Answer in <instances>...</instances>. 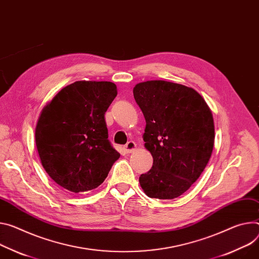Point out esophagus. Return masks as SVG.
<instances>
[{"instance_id": "esophagus-1", "label": "esophagus", "mask_w": 259, "mask_h": 259, "mask_svg": "<svg viewBox=\"0 0 259 259\" xmlns=\"http://www.w3.org/2000/svg\"><path fill=\"white\" fill-rule=\"evenodd\" d=\"M136 149V144L134 142H132V140H130V142H128L125 147H124V150L127 154H130L132 152H134Z\"/></svg>"}]
</instances>
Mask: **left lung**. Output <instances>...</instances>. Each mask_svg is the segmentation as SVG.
Listing matches in <instances>:
<instances>
[{
    "instance_id": "8db88e82",
    "label": "left lung",
    "mask_w": 259,
    "mask_h": 259,
    "mask_svg": "<svg viewBox=\"0 0 259 259\" xmlns=\"http://www.w3.org/2000/svg\"><path fill=\"white\" fill-rule=\"evenodd\" d=\"M133 95L145 115V147L154 160L139 184L149 197L177 198L200 177L210 158L213 114L194 89L179 83L139 82Z\"/></svg>"
}]
</instances>
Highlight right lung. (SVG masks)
Listing matches in <instances>:
<instances>
[{
	"label": "right lung",
	"mask_w": 259,
	"mask_h": 259,
	"mask_svg": "<svg viewBox=\"0 0 259 259\" xmlns=\"http://www.w3.org/2000/svg\"><path fill=\"white\" fill-rule=\"evenodd\" d=\"M116 94L113 82L80 80L62 89L43 107L36 147L43 168L64 189H95L120 158L107 139L104 119Z\"/></svg>",
	"instance_id": "1"
}]
</instances>
